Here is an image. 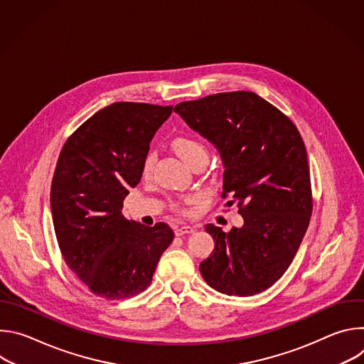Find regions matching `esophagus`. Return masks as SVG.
<instances>
[{
	"label": "esophagus",
	"instance_id": "esophagus-1",
	"mask_svg": "<svg viewBox=\"0 0 364 364\" xmlns=\"http://www.w3.org/2000/svg\"><path fill=\"white\" fill-rule=\"evenodd\" d=\"M193 232H194V228L187 226V225L180 226V228H176V230H174L176 236H183V235H188V233H193Z\"/></svg>",
	"mask_w": 364,
	"mask_h": 364
}]
</instances>
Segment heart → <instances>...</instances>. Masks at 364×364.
I'll use <instances>...</instances> for the list:
<instances>
[{
	"label": "heart",
	"mask_w": 364,
	"mask_h": 364,
	"mask_svg": "<svg viewBox=\"0 0 364 364\" xmlns=\"http://www.w3.org/2000/svg\"><path fill=\"white\" fill-rule=\"evenodd\" d=\"M173 146L176 149V152L180 155L181 160L188 164L190 167L194 166L198 161H207L209 159V152H207L205 145L193 136H178L173 141ZM155 163V154L154 152H148L144 159L142 163V173L148 174L152 170V166ZM174 209L180 213H187V210L181 204H174Z\"/></svg>",
	"instance_id": "heart-1"
}]
</instances>
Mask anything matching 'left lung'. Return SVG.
Listing matches in <instances>:
<instances>
[{"mask_svg":"<svg viewBox=\"0 0 364 364\" xmlns=\"http://www.w3.org/2000/svg\"><path fill=\"white\" fill-rule=\"evenodd\" d=\"M209 139L223 161L228 205L237 203L242 228L225 233L205 225L215 239L200 264L204 281L226 295L249 296L272 287L288 269L313 213L304 141L278 108L253 92H225L174 108Z\"/></svg>","mask_w":364,"mask_h":364,"instance_id":"8db88e82","label":"left lung"}]
</instances>
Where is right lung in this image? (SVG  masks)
Here are the masks:
<instances>
[{
	"instance_id": "obj_1",
	"label": "right lung",
	"mask_w": 364,
	"mask_h": 364,
	"mask_svg": "<svg viewBox=\"0 0 364 364\" xmlns=\"http://www.w3.org/2000/svg\"><path fill=\"white\" fill-rule=\"evenodd\" d=\"M171 112L173 107L115 102L62 148L50 193L53 226L66 265L97 296L122 299L145 291L174 239L167 223L149 228L122 215L149 142Z\"/></svg>"
}]
</instances>
